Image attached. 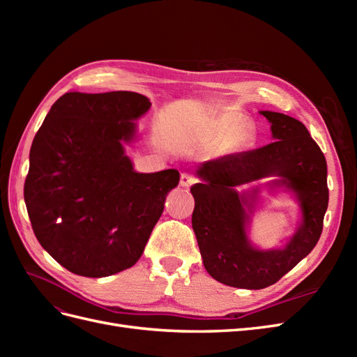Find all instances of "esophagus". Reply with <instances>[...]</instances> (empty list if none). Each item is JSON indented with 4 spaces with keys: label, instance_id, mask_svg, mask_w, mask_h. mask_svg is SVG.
Instances as JSON below:
<instances>
[{
    "label": "esophagus",
    "instance_id": "obj_1",
    "mask_svg": "<svg viewBox=\"0 0 357 357\" xmlns=\"http://www.w3.org/2000/svg\"><path fill=\"white\" fill-rule=\"evenodd\" d=\"M197 181H198V178L193 174H190V172H183L180 177V185L183 188H190L192 185H195Z\"/></svg>",
    "mask_w": 357,
    "mask_h": 357
}]
</instances>
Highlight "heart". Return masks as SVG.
Listing matches in <instances>:
<instances>
[{"instance_id": "b5f03b06", "label": "heart", "mask_w": 357, "mask_h": 357, "mask_svg": "<svg viewBox=\"0 0 357 357\" xmlns=\"http://www.w3.org/2000/svg\"><path fill=\"white\" fill-rule=\"evenodd\" d=\"M198 138L201 142L214 139V153L225 155L250 144L253 142V131L236 112H223L201 129Z\"/></svg>"}]
</instances>
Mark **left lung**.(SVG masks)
Listing matches in <instances>:
<instances>
[{
	"label": "left lung",
	"mask_w": 357,
	"mask_h": 357,
	"mask_svg": "<svg viewBox=\"0 0 357 357\" xmlns=\"http://www.w3.org/2000/svg\"><path fill=\"white\" fill-rule=\"evenodd\" d=\"M261 113L271 123L275 142L204 162L197 171L204 181L190 188L192 228L204 266L218 282L240 289L268 287L296 266L316 247L329 202L326 159L304 123L283 113ZM271 175L280 177L276 184L297 192L303 225L282 251L261 252L245 235V205L251 204L234 188Z\"/></svg>",
	"instance_id": "1"
}]
</instances>
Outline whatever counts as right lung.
Wrapping results in <instances>:
<instances>
[{
	"mask_svg": "<svg viewBox=\"0 0 357 357\" xmlns=\"http://www.w3.org/2000/svg\"><path fill=\"white\" fill-rule=\"evenodd\" d=\"M144 95L67 92L34 137L24 186L38 243L68 271L107 277L142 257L177 169L139 174L123 142L150 109Z\"/></svg>",
	"mask_w": 357,
	"mask_h": 357,
	"instance_id": "add662e5",
	"label": "right lung"
}]
</instances>
